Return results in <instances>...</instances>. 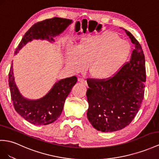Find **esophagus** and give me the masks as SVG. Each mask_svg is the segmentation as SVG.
<instances>
[{
  "label": "esophagus",
  "mask_w": 159,
  "mask_h": 159,
  "mask_svg": "<svg viewBox=\"0 0 159 159\" xmlns=\"http://www.w3.org/2000/svg\"><path fill=\"white\" fill-rule=\"evenodd\" d=\"M78 80H79V82H80V83H82V84H84V85H87V80H85V79H84L79 78V79H78Z\"/></svg>",
  "instance_id": "esophagus-1"
}]
</instances>
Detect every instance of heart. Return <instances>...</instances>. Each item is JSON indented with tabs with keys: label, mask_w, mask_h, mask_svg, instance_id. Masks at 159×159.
<instances>
[{
	"label": "heart",
	"mask_w": 159,
	"mask_h": 159,
	"mask_svg": "<svg viewBox=\"0 0 159 159\" xmlns=\"http://www.w3.org/2000/svg\"><path fill=\"white\" fill-rule=\"evenodd\" d=\"M130 52L128 42L107 31L83 39L75 50L68 53L66 62L73 70L79 72L89 66L93 79L105 81L113 78L123 68Z\"/></svg>",
	"instance_id": "obj_1"
}]
</instances>
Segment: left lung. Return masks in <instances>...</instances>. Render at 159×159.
<instances>
[{
  "instance_id": "left-lung-1",
  "label": "left lung",
  "mask_w": 159,
  "mask_h": 159,
  "mask_svg": "<svg viewBox=\"0 0 159 159\" xmlns=\"http://www.w3.org/2000/svg\"><path fill=\"white\" fill-rule=\"evenodd\" d=\"M124 30L135 46L129 62L111 79L87 80L88 120L95 129L103 132H115L128 125L136 116L144 99V54L137 39L130 32Z\"/></svg>"
}]
</instances>
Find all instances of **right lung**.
<instances>
[{"label": "right lung", "mask_w": 159, "mask_h": 159, "mask_svg": "<svg viewBox=\"0 0 159 159\" xmlns=\"http://www.w3.org/2000/svg\"><path fill=\"white\" fill-rule=\"evenodd\" d=\"M71 23L70 19L59 17L35 23L24 35L15 54L33 39L54 41L53 38L62 33ZM76 82L75 76L60 80L42 98L30 100L22 96L15 84L13 63L9 73L11 96L15 109L27 121L37 125L50 124L58 118L63 110L65 100Z\"/></svg>", "instance_id": "1"}]
</instances>
